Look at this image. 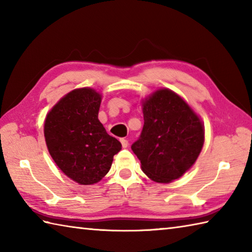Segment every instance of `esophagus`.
Listing matches in <instances>:
<instances>
[{
	"label": "esophagus",
	"mask_w": 252,
	"mask_h": 252,
	"mask_svg": "<svg viewBox=\"0 0 252 252\" xmlns=\"http://www.w3.org/2000/svg\"><path fill=\"white\" fill-rule=\"evenodd\" d=\"M120 142H121V144H122V147H123V149H126V147L129 146V142H127V140H126V139H121V140H120Z\"/></svg>",
	"instance_id": "obj_1"
}]
</instances>
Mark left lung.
Returning <instances> with one entry per match:
<instances>
[{"label":"left lung","instance_id":"1","mask_svg":"<svg viewBox=\"0 0 252 252\" xmlns=\"http://www.w3.org/2000/svg\"><path fill=\"white\" fill-rule=\"evenodd\" d=\"M142 109L144 126L131 149L150 179L169 184L198 159L204 144V125L189 103L168 88L142 99Z\"/></svg>","mask_w":252,"mask_h":252}]
</instances>
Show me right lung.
<instances>
[{
  "mask_svg": "<svg viewBox=\"0 0 252 252\" xmlns=\"http://www.w3.org/2000/svg\"><path fill=\"white\" fill-rule=\"evenodd\" d=\"M101 94L91 87L64 95L44 120L49 154L68 178L83 186L99 182L110 170L121 143L98 120Z\"/></svg>",
  "mask_w": 252,
  "mask_h": 252,
  "instance_id": "right-lung-1",
  "label": "right lung"
}]
</instances>
